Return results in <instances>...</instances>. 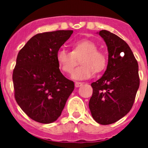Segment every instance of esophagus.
<instances>
[{
  "instance_id": "esophagus-1",
  "label": "esophagus",
  "mask_w": 148,
  "mask_h": 148,
  "mask_svg": "<svg viewBox=\"0 0 148 148\" xmlns=\"http://www.w3.org/2000/svg\"><path fill=\"white\" fill-rule=\"evenodd\" d=\"M82 84H83V83H82V82H75V87H76V88H79V87H81Z\"/></svg>"
}]
</instances>
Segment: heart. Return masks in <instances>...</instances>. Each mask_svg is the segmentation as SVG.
<instances>
[{"label":"heart","mask_w":148,"mask_h":148,"mask_svg":"<svg viewBox=\"0 0 148 148\" xmlns=\"http://www.w3.org/2000/svg\"><path fill=\"white\" fill-rule=\"evenodd\" d=\"M81 60V66L73 74L75 80L90 78L95 73H100L107 66V57L97 50V45L90 40H80L72 44V51L60 48L57 53V61L60 69L67 74H71Z\"/></svg>","instance_id":"obj_1"}]
</instances>
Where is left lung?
<instances>
[{"mask_svg":"<svg viewBox=\"0 0 148 148\" xmlns=\"http://www.w3.org/2000/svg\"><path fill=\"white\" fill-rule=\"evenodd\" d=\"M108 51L107 69L101 78L91 84L92 97L89 108L98 124L115 123L131 110L140 85L138 64L124 40L110 31L102 30Z\"/></svg>","mask_w":148,"mask_h":148,"instance_id":"left-lung-1","label":"left lung"}]
</instances>
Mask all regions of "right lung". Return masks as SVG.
Returning a JSON list of instances; mask_svg holds the SVG:
<instances>
[{
    "mask_svg": "<svg viewBox=\"0 0 148 148\" xmlns=\"http://www.w3.org/2000/svg\"><path fill=\"white\" fill-rule=\"evenodd\" d=\"M73 31L36 34L17 54L13 71L14 97L34 121L50 124L60 117L74 84L59 69L57 53Z\"/></svg>",
    "mask_w": 148,
    "mask_h": 148,
    "instance_id": "add662e5",
    "label": "right lung"
}]
</instances>
